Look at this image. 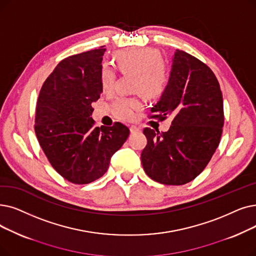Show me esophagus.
Instances as JSON below:
<instances>
[{
  "mask_svg": "<svg viewBox=\"0 0 256 256\" xmlns=\"http://www.w3.org/2000/svg\"><path fill=\"white\" fill-rule=\"evenodd\" d=\"M130 132H132V134H134V132H139L140 128H139L138 126H130Z\"/></svg>",
  "mask_w": 256,
  "mask_h": 256,
  "instance_id": "esophagus-1",
  "label": "esophagus"
}]
</instances>
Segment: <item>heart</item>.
<instances>
[{"instance_id":"b5f03b06","label":"heart","mask_w":256,"mask_h":256,"mask_svg":"<svg viewBox=\"0 0 256 256\" xmlns=\"http://www.w3.org/2000/svg\"><path fill=\"white\" fill-rule=\"evenodd\" d=\"M115 62L120 72L134 76L132 90L146 98L161 96L170 80V69L161 58L158 51L150 48H136L119 51L115 54ZM115 72L108 64H104L100 71L102 86L104 91L113 88ZM142 104L137 98L121 97L112 106V110L117 118L128 120Z\"/></svg>"}]
</instances>
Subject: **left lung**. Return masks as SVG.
<instances>
[{
  "label": "left lung",
  "mask_w": 256,
  "mask_h": 256,
  "mask_svg": "<svg viewBox=\"0 0 256 256\" xmlns=\"http://www.w3.org/2000/svg\"><path fill=\"white\" fill-rule=\"evenodd\" d=\"M150 112L152 118L174 119L168 132L143 130L144 172L166 185L192 181L212 157L223 132V95L216 75L192 55L176 50L168 86Z\"/></svg>",
  "instance_id": "obj_1"
}]
</instances>
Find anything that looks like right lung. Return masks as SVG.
<instances>
[{
    "label": "right lung",
    "instance_id": "add662e5",
    "mask_svg": "<svg viewBox=\"0 0 256 256\" xmlns=\"http://www.w3.org/2000/svg\"><path fill=\"white\" fill-rule=\"evenodd\" d=\"M104 46L62 60L44 82L36 113V135L50 164L66 180L88 184L102 176L130 130L95 126L92 104L102 93Z\"/></svg>",
    "mask_w": 256,
    "mask_h": 256
}]
</instances>
